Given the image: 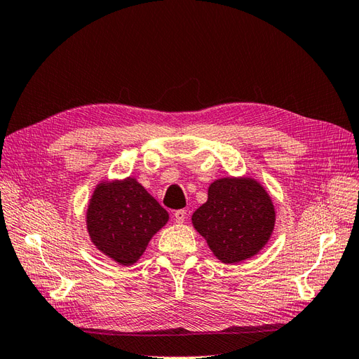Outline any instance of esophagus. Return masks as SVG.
Here are the masks:
<instances>
[{
	"label": "esophagus",
	"instance_id": "34e87169",
	"mask_svg": "<svg viewBox=\"0 0 359 359\" xmlns=\"http://www.w3.org/2000/svg\"><path fill=\"white\" fill-rule=\"evenodd\" d=\"M186 215H187V212L184 210H178V211L173 212V217H175L177 223H182L184 220H186Z\"/></svg>",
	"mask_w": 359,
	"mask_h": 359
}]
</instances>
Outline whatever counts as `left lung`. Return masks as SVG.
I'll list each match as a JSON object with an SVG mask.
<instances>
[{
  "instance_id": "1",
  "label": "left lung",
  "mask_w": 359,
  "mask_h": 359,
  "mask_svg": "<svg viewBox=\"0 0 359 359\" xmlns=\"http://www.w3.org/2000/svg\"><path fill=\"white\" fill-rule=\"evenodd\" d=\"M191 223L223 264H240L268 243L276 211L266 190L248 177L215 180L208 201L193 212Z\"/></svg>"
}]
</instances>
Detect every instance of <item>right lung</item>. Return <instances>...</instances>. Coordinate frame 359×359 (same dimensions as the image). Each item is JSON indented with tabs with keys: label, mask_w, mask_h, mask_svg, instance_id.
I'll return each mask as SVG.
<instances>
[{
	"label": "right lung",
	"mask_w": 359,
	"mask_h": 359,
	"mask_svg": "<svg viewBox=\"0 0 359 359\" xmlns=\"http://www.w3.org/2000/svg\"><path fill=\"white\" fill-rule=\"evenodd\" d=\"M169 220L168 211L135 178L103 181L86 210L91 243L124 266L133 265Z\"/></svg>",
	"instance_id": "add662e5"
}]
</instances>
